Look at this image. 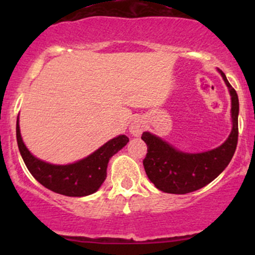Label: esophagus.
<instances>
[{"instance_id": "34e87169", "label": "esophagus", "mask_w": 255, "mask_h": 255, "mask_svg": "<svg viewBox=\"0 0 255 255\" xmlns=\"http://www.w3.org/2000/svg\"><path fill=\"white\" fill-rule=\"evenodd\" d=\"M145 128V124L144 121H142L141 119H134L133 122H131L130 126H129V131L130 134H133L134 136H139L140 134L142 133V130H144Z\"/></svg>"}]
</instances>
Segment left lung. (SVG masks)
Listing matches in <instances>:
<instances>
[{
  "instance_id": "left-lung-1",
  "label": "left lung",
  "mask_w": 255,
  "mask_h": 255,
  "mask_svg": "<svg viewBox=\"0 0 255 255\" xmlns=\"http://www.w3.org/2000/svg\"><path fill=\"white\" fill-rule=\"evenodd\" d=\"M231 97V131L228 139L213 150L188 153L166 142L150 131L141 139L147 145L144 164L146 175L156 188L171 194H186L212 182L227 168L235 153L239 136V97L221 69Z\"/></svg>"
}]
</instances>
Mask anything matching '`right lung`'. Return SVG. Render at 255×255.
<instances>
[{"instance_id": "right-lung-1", "label": "right lung", "mask_w": 255, "mask_h": 255, "mask_svg": "<svg viewBox=\"0 0 255 255\" xmlns=\"http://www.w3.org/2000/svg\"><path fill=\"white\" fill-rule=\"evenodd\" d=\"M16 141L28 171L45 188L66 197H86L97 192L103 184L110 158L125 147L129 139L126 135L114 137L90 156L69 164H51L34 157L22 141L19 118L16 120Z\"/></svg>"}]
</instances>
